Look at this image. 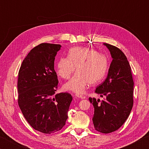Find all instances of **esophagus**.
Masks as SVG:
<instances>
[{"instance_id":"1","label":"esophagus","mask_w":149,"mask_h":149,"mask_svg":"<svg viewBox=\"0 0 149 149\" xmlns=\"http://www.w3.org/2000/svg\"><path fill=\"white\" fill-rule=\"evenodd\" d=\"M77 97L78 98H80V99H85V97L84 95H76Z\"/></svg>"}]
</instances>
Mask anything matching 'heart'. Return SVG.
Here are the masks:
<instances>
[{
  "mask_svg": "<svg viewBox=\"0 0 149 149\" xmlns=\"http://www.w3.org/2000/svg\"><path fill=\"white\" fill-rule=\"evenodd\" d=\"M77 72L65 88L76 93H82L87 85L100 81L106 74L108 59L106 55L87 47H75L70 49L68 56L62 57L57 63V73L63 79H69Z\"/></svg>",
  "mask_w": 149,
  "mask_h": 149,
  "instance_id": "1",
  "label": "heart"
}]
</instances>
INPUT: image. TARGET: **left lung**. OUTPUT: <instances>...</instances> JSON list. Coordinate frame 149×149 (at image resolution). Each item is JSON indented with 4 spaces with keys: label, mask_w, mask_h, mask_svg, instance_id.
<instances>
[{
    "label": "left lung",
    "mask_w": 149,
    "mask_h": 149,
    "mask_svg": "<svg viewBox=\"0 0 149 149\" xmlns=\"http://www.w3.org/2000/svg\"><path fill=\"white\" fill-rule=\"evenodd\" d=\"M110 50L111 62L107 79L95 93L104 99L89 98L94 107L93 122L95 129L102 133L115 132L122 126L132 109L133 82L132 70L124 53L118 47L104 43Z\"/></svg>",
    "instance_id": "obj_1"
}]
</instances>
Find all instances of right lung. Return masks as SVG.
<instances>
[{"instance_id":"obj_1","label":"right lung","mask_w":149,"mask_h":149,"mask_svg":"<svg viewBox=\"0 0 149 149\" xmlns=\"http://www.w3.org/2000/svg\"><path fill=\"white\" fill-rule=\"evenodd\" d=\"M61 45L41 43L31 50L18 72V105L35 130L47 134L60 131L72 100L68 93L55 95L58 86L54 59Z\"/></svg>"}]
</instances>
